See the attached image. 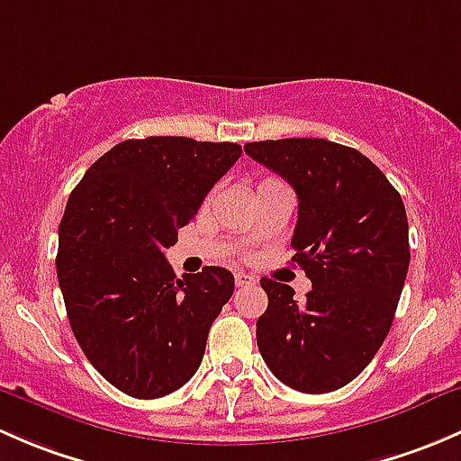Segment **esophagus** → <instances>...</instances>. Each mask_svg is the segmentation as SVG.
I'll use <instances>...</instances> for the list:
<instances>
[{"label":"esophagus","instance_id":"34e87169","mask_svg":"<svg viewBox=\"0 0 461 461\" xmlns=\"http://www.w3.org/2000/svg\"><path fill=\"white\" fill-rule=\"evenodd\" d=\"M234 278H236V285L239 287H248V285H254V283H257V276H252V274H248V272H236Z\"/></svg>","mask_w":461,"mask_h":461}]
</instances>
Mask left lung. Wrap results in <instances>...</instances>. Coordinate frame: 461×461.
Segmentation results:
<instances>
[{
	"label": "left lung",
	"instance_id": "1",
	"mask_svg": "<svg viewBox=\"0 0 461 461\" xmlns=\"http://www.w3.org/2000/svg\"><path fill=\"white\" fill-rule=\"evenodd\" d=\"M299 196L292 260L312 290L303 303L285 283L260 278L267 310L257 343L267 368L301 393H332L373 361L411 263L402 196L364 153L323 138L248 142Z\"/></svg>",
	"mask_w": 461,
	"mask_h": 461
}]
</instances>
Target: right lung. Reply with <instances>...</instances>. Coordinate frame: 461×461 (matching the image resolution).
I'll return each instance as SVG.
<instances>
[{
  "mask_svg": "<svg viewBox=\"0 0 461 461\" xmlns=\"http://www.w3.org/2000/svg\"><path fill=\"white\" fill-rule=\"evenodd\" d=\"M240 153L234 142L124 140L68 196L55 258L68 323L93 368L129 397H165L201 366L234 276L204 267L176 278L165 249Z\"/></svg>",
  "mask_w": 461,
  "mask_h": 461,
  "instance_id": "1",
  "label": "right lung"
}]
</instances>
